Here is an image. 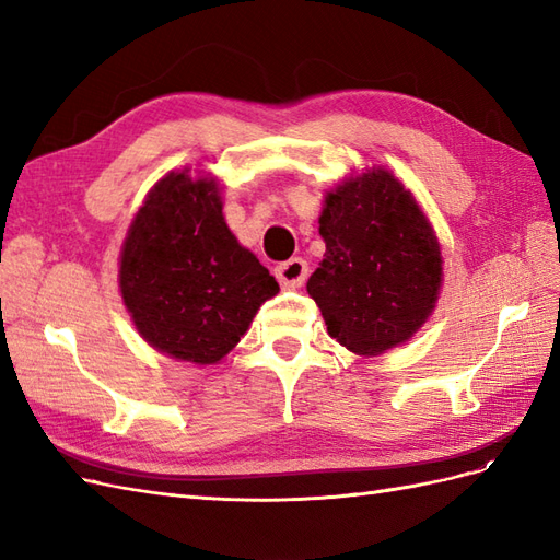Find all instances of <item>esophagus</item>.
<instances>
[{
	"instance_id": "1",
	"label": "esophagus",
	"mask_w": 560,
	"mask_h": 560,
	"mask_svg": "<svg viewBox=\"0 0 560 560\" xmlns=\"http://www.w3.org/2000/svg\"><path fill=\"white\" fill-rule=\"evenodd\" d=\"M276 278L282 287H287V290H296V287H301L308 278V264L299 257L282 261L276 266Z\"/></svg>"
}]
</instances>
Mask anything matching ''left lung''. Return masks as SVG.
I'll return each instance as SVG.
<instances>
[{
	"label": "left lung",
	"mask_w": 560,
	"mask_h": 560,
	"mask_svg": "<svg viewBox=\"0 0 560 560\" xmlns=\"http://www.w3.org/2000/svg\"><path fill=\"white\" fill-rule=\"evenodd\" d=\"M325 259L306 290L331 338L354 354L406 343L442 290V249L413 194L385 167L346 177L319 214Z\"/></svg>",
	"instance_id": "left-lung-1"
}]
</instances>
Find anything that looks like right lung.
Segmentation results:
<instances>
[{
    "label": "right lung",
    "instance_id": "obj_1",
    "mask_svg": "<svg viewBox=\"0 0 560 560\" xmlns=\"http://www.w3.org/2000/svg\"><path fill=\"white\" fill-rule=\"evenodd\" d=\"M214 177L189 167L154 184L135 214L118 287L135 329L173 360L217 364L238 346L276 278L224 222Z\"/></svg>",
    "mask_w": 560,
    "mask_h": 560
}]
</instances>
